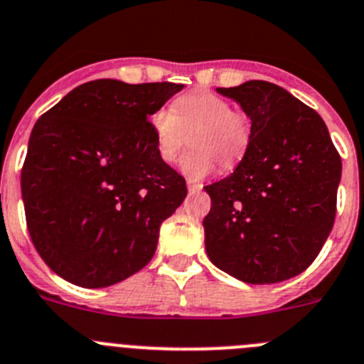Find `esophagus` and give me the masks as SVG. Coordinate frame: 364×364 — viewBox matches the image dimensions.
I'll return each instance as SVG.
<instances>
[{
  "label": "esophagus",
  "mask_w": 364,
  "mask_h": 364,
  "mask_svg": "<svg viewBox=\"0 0 364 364\" xmlns=\"http://www.w3.org/2000/svg\"><path fill=\"white\" fill-rule=\"evenodd\" d=\"M202 188H204V186L200 184V182H195V180H188L189 193H200V191H202Z\"/></svg>",
  "instance_id": "34e87169"
}]
</instances>
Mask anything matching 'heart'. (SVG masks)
Instances as JSON below:
<instances>
[{"instance_id":"heart-1","label":"heart","mask_w":364,"mask_h":364,"mask_svg":"<svg viewBox=\"0 0 364 364\" xmlns=\"http://www.w3.org/2000/svg\"><path fill=\"white\" fill-rule=\"evenodd\" d=\"M149 128L156 153L168 164L178 159L191 135L193 149L180 164L189 178L208 176L215 171L216 160L223 169L232 168L247 151L251 136L247 119L232 112L228 99L205 90L180 95L173 109H155L149 117Z\"/></svg>"}]
</instances>
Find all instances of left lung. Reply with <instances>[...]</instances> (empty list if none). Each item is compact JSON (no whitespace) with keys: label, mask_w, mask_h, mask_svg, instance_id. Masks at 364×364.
I'll return each instance as SVG.
<instances>
[{"label":"left lung","mask_w":364,"mask_h":364,"mask_svg":"<svg viewBox=\"0 0 364 364\" xmlns=\"http://www.w3.org/2000/svg\"><path fill=\"white\" fill-rule=\"evenodd\" d=\"M216 92L251 119L235 171L205 186V251L252 285L285 282L316 259L336 218L341 159L321 117L282 86L247 81Z\"/></svg>","instance_id":"8db88e82"}]
</instances>
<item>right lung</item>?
Listing matches in <instances>:
<instances>
[{
    "label": "right lung",
    "mask_w": 364,
    "mask_h": 364,
    "mask_svg": "<svg viewBox=\"0 0 364 364\" xmlns=\"http://www.w3.org/2000/svg\"><path fill=\"white\" fill-rule=\"evenodd\" d=\"M182 88L97 79L36 122L21 169L26 228L63 279L101 289L153 258L188 188L156 153L149 117Z\"/></svg>",
    "instance_id": "add662e5"
}]
</instances>
